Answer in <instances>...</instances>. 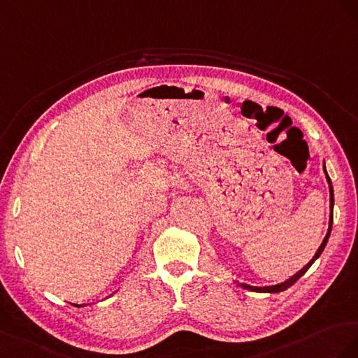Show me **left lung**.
<instances>
[{
  "instance_id": "left-lung-1",
  "label": "left lung",
  "mask_w": 358,
  "mask_h": 358,
  "mask_svg": "<svg viewBox=\"0 0 358 358\" xmlns=\"http://www.w3.org/2000/svg\"><path fill=\"white\" fill-rule=\"evenodd\" d=\"M322 168H324V173H325V178H327V182H329V192H330V219H329V229H327V234H325V237H324V240H322V243H321V246L318 248V250L315 252V255L312 257V259L304 265V267L300 270V271H297L295 273L294 275H291L289 279H287L285 282H280V283H275V285H268V287H253V285H248V283H238L237 282V285L238 287H241L243 289H249V291H253V292H268V294H278V292H282V291H285V289H288L289 287H292V285L297 282L301 275L309 270V267L310 265L318 259L320 257H321V253H322V250L325 249V246H327V241H329V237H330V232H331V224H333V206H334V193H333V185H331V180H330V177H329V173H327V169H325V162H324V165H322Z\"/></svg>"
}]
</instances>
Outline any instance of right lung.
Instances as JSON below:
<instances>
[{"instance_id":"right-lung-1","label":"right lung","mask_w":358,"mask_h":358,"mask_svg":"<svg viewBox=\"0 0 358 358\" xmlns=\"http://www.w3.org/2000/svg\"><path fill=\"white\" fill-rule=\"evenodd\" d=\"M75 306H76V304H75ZM83 306H84V304H83Z\"/></svg>"}]
</instances>
